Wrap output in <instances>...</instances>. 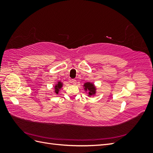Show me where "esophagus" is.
<instances>
[{"instance_id":"34e87169","label":"esophagus","mask_w":153,"mask_h":153,"mask_svg":"<svg viewBox=\"0 0 153 153\" xmlns=\"http://www.w3.org/2000/svg\"><path fill=\"white\" fill-rule=\"evenodd\" d=\"M71 84H73V85H76V80H75V79H72V80H71Z\"/></svg>"}]
</instances>
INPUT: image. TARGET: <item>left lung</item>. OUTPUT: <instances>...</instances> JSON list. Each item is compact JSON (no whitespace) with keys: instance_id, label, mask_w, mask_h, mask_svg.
Here are the masks:
<instances>
[{"instance_id":"8db88e82","label":"left lung","mask_w":153,"mask_h":153,"mask_svg":"<svg viewBox=\"0 0 153 153\" xmlns=\"http://www.w3.org/2000/svg\"><path fill=\"white\" fill-rule=\"evenodd\" d=\"M83 87L86 93L87 94V96L91 97L94 96L96 94V87L94 84V83L87 82L84 83V84L83 85Z\"/></svg>"}]
</instances>
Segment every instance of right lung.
I'll list each match as a JSON object with an SVG mask.
<instances>
[{
    "mask_svg": "<svg viewBox=\"0 0 153 153\" xmlns=\"http://www.w3.org/2000/svg\"><path fill=\"white\" fill-rule=\"evenodd\" d=\"M62 86H63L62 82L59 80L57 82H56V84H55L54 85V93L58 94L59 91L61 90Z\"/></svg>",
    "mask_w": 153,
    "mask_h": 153,
    "instance_id": "obj_1",
    "label": "right lung"
}]
</instances>
